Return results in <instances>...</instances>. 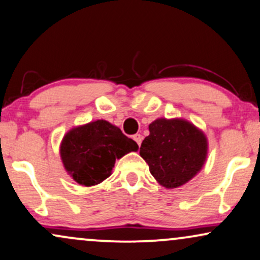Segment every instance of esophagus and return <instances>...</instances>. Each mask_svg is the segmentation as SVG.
<instances>
[{"instance_id":"esophagus-1","label":"esophagus","mask_w":260,"mask_h":260,"mask_svg":"<svg viewBox=\"0 0 260 260\" xmlns=\"http://www.w3.org/2000/svg\"><path fill=\"white\" fill-rule=\"evenodd\" d=\"M134 140L136 141L137 145L141 146V143H142V135H140V134H136V135H134Z\"/></svg>"}]
</instances>
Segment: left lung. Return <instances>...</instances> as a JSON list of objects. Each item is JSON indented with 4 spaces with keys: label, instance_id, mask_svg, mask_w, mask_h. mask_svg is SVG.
Returning <instances> with one entry per match:
<instances>
[{
    "label": "left lung",
    "instance_id": "1",
    "mask_svg": "<svg viewBox=\"0 0 260 260\" xmlns=\"http://www.w3.org/2000/svg\"><path fill=\"white\" fill-rule=\"evenodd\" d=\"M140 155L156 182L168 189L188 183L201 171L208 153L203 130L182 118H158L149 124Z\"/></svg>",
    "mask_w": 260,
    "mask_h": 260
}]
</instances>
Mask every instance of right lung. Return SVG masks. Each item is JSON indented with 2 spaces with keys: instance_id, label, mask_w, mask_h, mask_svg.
<instances>
[{
  "instance_id": "add662e5",
  "label": "right lung",
  "mask_w": 260,
  "mask_h": 260,
  "mask_svg": "<svg viewBox=\"0 0 260 260\" xmlns=\"http://www.w3.org/2000/svg\"><path fill=\"white\" fill-rule=\"evenodd\" d=\"M139 146L110 121L99 119L72 127L60 143L66 172L78 184L92 187L110 177L115 160Z\"/></svg>"
}]
</instances>
